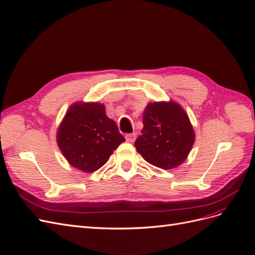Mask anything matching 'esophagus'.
<instances>
[{
	"instance_id": "34e87169",
	"label": "esophagus",
	"mask_w": 255,
	"mask_h": 255,
	"mask_svg": "<svg viewBox=\"0 0 255 255\" xmlns=\"http://www.w3.org/2000/svg\"><path fill=\"white\" fill-rule=\"evenodd\" d=\"M125 137H126V141H127V142L133 143L134 140H135V137H136V134H135V133H127V134L125 135Z\"/></svg>"
}]
</instances>
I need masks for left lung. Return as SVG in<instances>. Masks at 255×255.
<instances>
[{
  "label": "left lung",
  "instance_id": "1",
  "mask_svg": "<svg viewBox=\"0 0 255 255\" xmlns=\"http://www.w3.org/2000/svg\"><path fill=\"white\" fill-rule=\"evenodd\" d=\"M143 126L134 146L148 163L171 170L185 161L195 135L190 120L178 104H148L143 113Z\"/></svg>",
  "mask_w": 255,
  "mask_h": 255
}]
</instances>
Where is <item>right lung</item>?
<instances>
[{
	"instance_id": "1",
	"label": "right lung",
	"mask_w": 255,
	"mask_h": 255,
	"mask_svg": "<svg viewBox=\"0 0 255 255\" xmlns=\"http://www.w3.org/2000/svg\"><path fill=\"white\" fill-rule=\"evenodd\" d=\"M57 145L76 169L93 173L125 141L113 120L98 103L72 105L57 130Z\"/></svg>"
}]
</instances>
